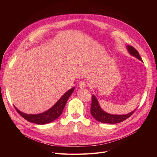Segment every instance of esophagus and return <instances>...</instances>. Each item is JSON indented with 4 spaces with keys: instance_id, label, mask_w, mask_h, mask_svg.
<instances>
[{
    "instance_id": "obj_1",
    "label": "esophagus",
    "mask_w": 157,
    "mask_h": 157,
    "mask_svg": "<svg viewBox=\"0 0 157 157\" xmlns=\"http://www.w3.org/2000/svg\"><path fill=\"white\" fill-rule=\"evenodd\" d=\"M79 86L80 88H85L87 87V84L85 81H80L79 83Z\"/></svg>"
}]
</instances>
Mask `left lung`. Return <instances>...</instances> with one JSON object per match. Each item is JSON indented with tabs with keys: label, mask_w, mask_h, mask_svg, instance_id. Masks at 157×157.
Here are the masks:
<instances>
[{
	"label": "left lung",
	"mask_w": 157,
	"mask_h": 157,
	"mask_svg": "<svg viewBox=\"0 0 157 157\" xmlns=\"http://www.w3.org/2000/svg\"><path fill=\"white\" fill-rule=\"evenodd\" d=\"M126 48L128 53L134 56L136 59L139 60L140 61L143 62L141 56H140L138 52L136 49L131 46H127ZM92 105L91 109H90V113H91L92 117L101 123H110V124H115V123H120L123 121L125 120L128 118H129L132 114L134 111L136 110L134 109L132 112L126 114H109L104 111L98 103L97 97L95 95H92Z\"/></svg>",
	"instance_id": "left-lung-1"
}]
</instances>
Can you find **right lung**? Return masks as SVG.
Segmentation results:
<instances>
[{"label": "right lung", "instance_id": "add662e5", "mask_svg": "<svg viewBox=\"0 0 157 157\" xmlns=\"http://www.w3.org/2000/svg\"><path fill=\"white\" fill-rule=\"evenodd\" d=\"M75 87H72L70 90H67L58 101L51 108L48 110L39 114H26L20 111L18 108L14 106L16 110L27 121L36 123L39 125H44L46 123H51L59 118L62 114L65 105L67 102L69 97L71 96L72 93L74 92Z\"/></svg>", "mask_w": 157, "mask_h": 157}]
</instances>
